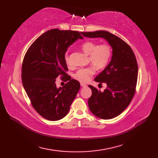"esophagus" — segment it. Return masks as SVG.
Returning a JSON list of instances; mask_svg holds the SVG:
<instances>
[{"instance_id":"34e87169","label":"esophagus","mask_w":158,"mask_h":158,"mask_svg":"<svg viewBox=\"0 0 158 158\" xmlns=\"http://www.w3.org/2000/svg\"><path fill=\"white\" fill-rule=\"evenodd\" d=\"M80 85H81V86H82V87H83V88H85V87L87 86L86 84H85V83H80Z\"/></svg>"}]
</instances>
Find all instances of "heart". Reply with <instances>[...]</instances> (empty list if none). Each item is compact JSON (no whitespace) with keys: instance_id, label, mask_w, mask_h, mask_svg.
I'll return each instance as SVG.
<instances>
[{"instance_id":"heart-1","label":"heart","mask_w":158,"mask_h":158,"mask_svg":"<svg viewBox=\"0 0 158 158\" xmlns=\"http://www.w3.org/2000/svg\"><path fill=\"white\" fill-rule=\"evenodd\" d=\"M82 49L85 54L89 55L91 64L98 69H102L109 63L111 57L112 50L111 47L106 44L98 45L93 41H87L82 45ZM66 63L70 64L68 56L65 57ZM95 73V69L92 66L78 70L74 74L75 78L80 82H87Z\"/></svg>"}]
</instances>
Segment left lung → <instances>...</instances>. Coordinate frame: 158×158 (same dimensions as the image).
Instances as JSON below:
<instances>
[{"mask_svg": "<svg viewBox=\"0 0 158 158\" xmlns=\"http://www.w3.org/2000/svg\"><path fill=\"white\" fill-rule=\"evenodd\" d=\"M84 37H101L112 48L111 60L94 80L107 84L101 92L91 85L92 95L88 106L94 115L111 119L119 115L130 104L135 95L138 79V64L135 54L126 42L107 31L81 32Z\"/></svg>", "mask_w": 158, "mask_h": 158, "instance_id": "obj_1", "label": "left lung"}]
</instances>
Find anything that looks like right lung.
I'll use <instances>...</instances> for the list:
<instances>
[{
  "label": "right lung",
  "instance_id": "right-lung-1",
  "mask_svg": "<svg viewBox=\"0 0 158 158\" xmlns=\"http://www.w3.org/2000/svg\"><path fill=\"white\" fill-rule=\"evenodd\" d=\"M78 39H84L78 31L48 30L33 43L23 59V88L33 108L47 120L64 117L80 89L78 81L66 73L68 68L64 56L68 47ZM59 76L68 81L63 87H56Z\"/></svg>",
  "mask_w": 158,
  "mask_h": 158
}]
</instances>
